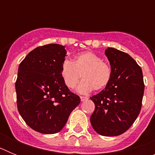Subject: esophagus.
I'll list each match as a JSON object with an SVG mask.
<instances>
[{
  "instance_id": "esophagus-1",
  "label": "esophagus",
  "mask_w": 155,
  "mask_h": 155,
  "mask_svg": "<svg viewBox=\"0 0 155 155\" xmlns=\"http://www.w3.org/2000/svg\"><path fill=\"white\" fill-rule=\"evenodd\" d=\"M81 102H84V101H86V100H87V97L86 96H81Z\"/></svg>"
}]
</instances>
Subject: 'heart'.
Returning <instances> with one entry per match:
<instances>
[{"instance_id":"heart-1","label":"heart","mask_w":155,"mask_h":155,"mask_svg":"<svg viewBox=\"0 0 155 155\" xmlns=\"http://www.w3.org/2000/svg\"><path fill=\"white\" fill-rule=\"evenodd\" d=\"M61 74L67 87L74 89L83 79L78 91L87 93L92 89L102 90L112 78L110 65L92 52H83L75 57L74 62L65 61L61 67Z\"/></svg>"}]
</instances>
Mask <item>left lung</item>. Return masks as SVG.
<instances>
[{
    "instance_id": "left-lung-1",
    "label": "left lung",
    "mask_w": 155,
    "mask_h": 155,
    "mask_svg": "<svg viewBox=\"0 0 155 155\" xmlns=\"http://www.w3.org/2000/svg\"><path fill=\"white\" fill-rule=\"evenodd\" d=\"M105 53L112 78L105 89L90 98L95 105L90 120L98 134L114 137L126 132L137 118L144 83L141 68L129 54L112 47Z\"/></svg>"
}]
</instances>
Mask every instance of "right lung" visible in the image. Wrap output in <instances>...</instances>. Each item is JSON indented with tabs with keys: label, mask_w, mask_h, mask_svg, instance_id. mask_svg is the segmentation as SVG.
<instances>
[{
	"label": "right lung",
	"mask_w": 155,
	"mask_h": 155,
	"mask_svg": "<svg viewBox=\"0 0 155 155\" xmlns=\"http://www.w3.org/2000/svg\"><path fill=\"white\" fill-rule=\"evenodd\" d=\"M66 55L64 46L47 44L31 50L19 64L18 110L27 125L41 134L60 132L81 102L62 78Z\"/></svg>",
	"instance_id": "1"
}]
</instances>
